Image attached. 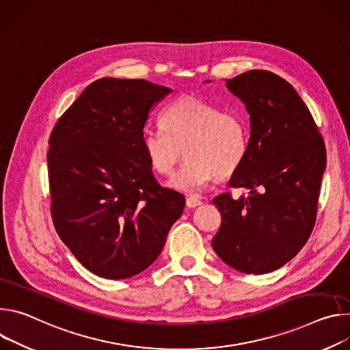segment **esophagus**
Segmentation results:
<instances>
[{
	"mask_svg": "<svg viewBox=\"0 0 350 350\" xmlns=\"http://www.w3.org/2000/svg\"><path fill=\"white\" fill-rule=\"evenodd\" d=\"M202 204V200H199L198 198H187L186 199V206L189 207V208H195V207H198V206H200Z\"/></svg>",
	"mask_w": 350,
	"mask_h": 350,
	"instance_id": "34e87169",
	"label": "esophagus"
}]
</instances>
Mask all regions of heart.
<instances>
[{
  "label": "heart",
  "mask_w": 350,
  "mask_h": 350,
  "mask_svg": "<svg viewBox=\"0 0 350 350\" xmlns=\"http://www.w3.org/2000/svg\"><path fill=\"white\" fill-rule=\"evenodd\" d=\"M161 126L143 131L142 147L161 175L172 174L185 148L187 160L170 180L176 190L199 191L217 176L234 175L247 157L250 128L241 112L187 96L165 108Z\"/></svg>",
  "instance_id": "obj_1"
}]
</instances>
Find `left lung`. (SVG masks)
I'll return each mask as SVG.
<instances>
[{"mask_svg": "<svg viewBox=\"0 0 350 350\" xmlns=\"http://www.w3.org/2000/svg\"><path fill=\"white\" fill-rule=\"evenodd\" d=\"M226 88L250 113L247 157L229 186L250 189V195L213 199L222 222L211 245L232 268L267 274L292 260L312 235L325 144L307 105L281 76L253 69L228 79Z\"/></svg>", "mask_w": 350, "mask_h": 350, "instance_id": "8db88e82", "label": "left lung"}]
</instances>
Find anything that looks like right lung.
<instances>
[{
  "label": "right lung",
  "mask_w": 350,
  "mask_h": 350,
  "mask_svg": "<svg viewBox=\"0 0 350 350\" xmlns=\"http://www.w3.org/2000/svg\"><path fill=\"white\" fill-rule=\"evenodd\" d=\"M171 89L103 77L62 113L50 136L57 234L90 273L131 278L157 258L185 198L155 180L142 147L151 108Z\"/></svg>",
  "instance_id": "right-lung-1"
}]
</instances>
